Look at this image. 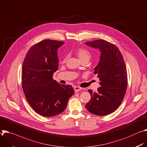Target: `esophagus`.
I'll list each match as a JSON object with an SVG mask.
<instances>
[{
  "instance_id": "obj_1",
  "label": "esophagus",
  "mask_w": 147,
  "mask_h": 147,
  "mask_svg": "<svg viewBox=\"0 0 147 147\" xmlns=\"http://www.w3.org/2000/svg\"><path fill=\"white\" fill-rule=\"evenodd\" d=\"M74 90H75V92H78L79 90L82 89V88H80V87H79V86H74Z\"/></svg>"
}]
</instances>
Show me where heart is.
Listing matches in <instances>:
<instances>
[{"instance_id": "b5f03b06", "label": "heart", "mask_w": 147, "mask_h": 147, "mask_svg": "<svg viewBox=\"0 0 147 147\" xmlns=\"http://www.w3.org/2000/svg\"><path fill=\"white\" fill-rule=\"evenodd\" d=\"M75 53L80 61H82V60L86 59L89 60V59L91 57V54H90V51H88L87 49L84 48H77L75 50ZM67 58V57L66 56L63 58V62L66 61Z\"/></svg>"}]
</instances>
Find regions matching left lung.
I'll return each instance as SVG.
<instances>
[{"label":"left lung","mask_w":147,"mask_h":147,"mask_svg":"<svg viewBox=\"0 0 147 147\" xmlns=\"http://www.w3.org/2000/svg\"><path fill=\"white\" fill-rule=\"evenodd\" d=\"M85 44L99 49L100 61L94 68L100 85L97 92L91 89L87 110L97 116H106L115 111L121 105L127 87V72L121 53L115 45L103 40L86 42Z\"/></svg>","instance_id":"obj_1"}]
</instances>
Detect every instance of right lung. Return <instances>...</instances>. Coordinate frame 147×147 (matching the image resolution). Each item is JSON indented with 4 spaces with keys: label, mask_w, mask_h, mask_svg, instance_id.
I'll return each instance as SVG.
<instances>
[{
    "label": "right lung",
    "mask_w": 147,
    "mask_h": 147,
    "mask_svg": "<svg viewBox=\"0 0 147 147\" xmlns=\"http://www.w3.org/2000/svg\"><path fill=\"white\" fill-rule=\"evenodd\" d=\"M62 41L45 40L28 51L22 71V88L30 106L39 115L53 117L63 112L74 93L71 85L53 79L58 69L57 51Z\"/></svg>",
    "instance_id": "add662e5"
}]
</instances>
